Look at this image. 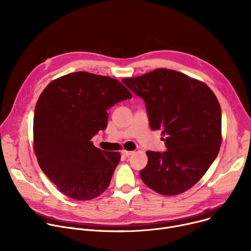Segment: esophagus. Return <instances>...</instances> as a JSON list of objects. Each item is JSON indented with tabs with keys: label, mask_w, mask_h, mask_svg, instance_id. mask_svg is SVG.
<instances>
[{
	"label": "esophagus",
	"mask_w": 251,
	"mask_h": 251,
	"mask_svg": "<svg viewBox=\"0 0 251 251\" xmlns=\"http://www.w3.org/2000/svg\"><path fill=\"white\" fill-rule=\"evenodd\" d=\"M121 154H122V155H124L125 157H129V156H131V155L133 154V151H126V150H122V151H121Z\"/></svg>",
	"instance_id": "1"
}]
</instances>
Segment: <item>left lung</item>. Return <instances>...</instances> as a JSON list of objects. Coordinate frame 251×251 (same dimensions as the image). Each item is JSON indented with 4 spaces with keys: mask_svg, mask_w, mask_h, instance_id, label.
Here are the masks:
<instances>
[{
    "mask_svg": "<svg viewBox=\"0 0 251 251\" xmlns=\"http://www.w3.org/2000/svg\"><path fill=\"white\" fill-rule=\"evenodd\" d=\"M122 82L144 100L151 129L166 136L162 140L167 151H147L142 181L165 196L191 189L222 145V110L216 95L204 83L167 68Z\"/></svg>",
    "mask_w": 251,
    "mask_h": 251,
    "instance_id": "1",
    "label": "left lung"
}]
</instances>
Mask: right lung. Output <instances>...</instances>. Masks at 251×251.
<instances>
[{"label": "right lung", "mask_w": 251, "mask_h": 251, "mask_svg": "<svg viewBox=\"0 0 251 251\" xmlns=\"http://www.w3.org/2000/svg\"><path fill=\"white\" fill-rule=\"evenodd\" d=\"M131 98L118 80L85 71L61 76L42 92L33 115L34 153L62 194L88 201L108 188L121 156L96 148L91 139L106 129L107 110Z\"/></svg>", "instance_id": "add662e5"}]
</instances>
